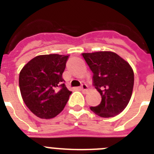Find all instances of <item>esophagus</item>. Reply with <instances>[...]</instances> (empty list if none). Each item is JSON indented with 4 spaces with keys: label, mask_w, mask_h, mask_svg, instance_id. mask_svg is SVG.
<instances>
[{
    "label": "esophagus",
    "mask_w": 154,
    "mask_h": 154,
    "mask_svg": "<svg viewBox=\"0 0 154 154\" xmlns=\"http://www.w3.org/2000/svg\"><path fill=\"white\" fill-rule=\"evenodd\" d=\"M80 89H81L82 92H86L87 90H88V86H87L85 84H82V85H81V87H80Z\"/></svg>",
    "instance_id": "esophagus-1"
}]
</instances>
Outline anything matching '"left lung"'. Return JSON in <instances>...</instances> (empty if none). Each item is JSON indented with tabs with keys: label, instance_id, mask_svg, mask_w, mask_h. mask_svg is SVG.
<instances>
[{
	"label": "left lung",
	"instance_id": "8db88e82",
	"mask_svg": "<svg viewBox=\"0 0 154 154\" xmlns=\"http://www.w3.org/2000/svg\"><path fill=\"white\" fill-rule=\"evenodd\" d=\"M93 73L92 85L102 101L90 109L99 116L113 117L122 112L130 100L134 84L131 66L112 51L82 54Z\"/></svg>",
	"mask_w": 154,
	"mask_h": 154
}]
</instances>
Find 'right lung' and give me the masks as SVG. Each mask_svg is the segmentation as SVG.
I'll return each instance as SVG.
<instances>
[{
  "label": "right lung",
  "instance_id": "add662e5",
  "mask_svg": "<svg viewBox=\"0 0 154 154\" xmlns=\"http://www.w3.org/2000/svg\"><path fill=\"white\" fill-rule=\"evenodd\" d=\"M69 55H38L21 69L19 87L24 103L41 119H51L62 112L72 92L62 73Z\"/></svg>",
  "mask_w": 154,
  "mask_h": 154
}]
</instances>
